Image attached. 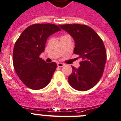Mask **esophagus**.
<instances>
[{
	"mask_svg": "<svg viewBox=\"0 0 121 121\" xmlns=\"http://www.w3.org/2000/svg\"><path fill=\"white\" fill-rule=\"evenodd\" d=\"M64 64L63 63H61V62H58L57 63V66L58 67H63Z\"/></svg>",
	"mask_w": 121,
	"mask_h": 121,
	"instance_id": "esophagus-1",
	"label": "esophagus"
}]
</instances>
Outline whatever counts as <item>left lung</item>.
<instances>
[{
    "label": "left lung",
    "mask_w": 121,
    "mask_h": 121,
    "mask_svg": "<svg viewBox=\"0 0 121 121\" xmlns=\"http://www.w3.org/2000/svg\"><path fill=\"white\" fill-rule=\"evenodd\" d=\"M75 42L74 54L82 58L78 69L72 67L68 81L78 91H86L96 85L104 73L107 54L102 40L91 28L84 25H59Z\"/></svg>",
    "instance_id": "left-lung-1"
}]
</instances>
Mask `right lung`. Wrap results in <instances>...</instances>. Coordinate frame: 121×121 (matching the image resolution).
Segmentation results:
<instances>
[{"instance_id":"add662e5","label":"right lung","mask_w":121,"mask_h":121,"mask_svg":"<svg viewBox=\"0 0 121 121\" xmlns=\"http://www.w3.org/2000/svg\"><path fill=\"white\" fill-rule=\"evenodd\" d=\"M60 28L53 24H35L25 29L15 43L13 65L17 75L26 86L40 90L50 83L57 67L39 57L44 52L47 38Z\"/></svg>"}]
</instances>
